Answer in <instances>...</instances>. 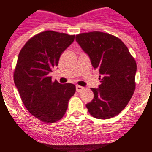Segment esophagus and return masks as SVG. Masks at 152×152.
I'll return each instance as SVG.
<instances>
[{"instance_id":"1","label":"esophagus","mask_w":152,"mask_h":152,"mask_svg":"<svg viewBox=\"0 0 152 152\" xmlns=\"http://www.w3.org/2000/svg\"><path fill=\"white\" fill-rule=\"evenodd\" d=\"M76 91H77V92H80V91H82L83 90H84V88H83V87L79 86V85H76Z\"/></svg>"}]
</instances>
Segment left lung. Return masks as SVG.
Wrapping results in <instances>:
<instances>
[{
  "instance_id": "8db88e82",
  "label": "left lung",
  "mask_w": 152,
  "mask_h": 152,
  "mask_svg": "<svg viewBox=\"0 0 152 152\" xmlns=\"http://www.w3.org/2000/svg\"><path fill=\"white\" fill-rule=\"evenodd\" d=\"M76 40L100 74L99 88H91L94 98L86 104L96 119L117 115L130 101L135 89L136 62L124 43L106 32H83Z\"/></svg>"
}]
</instances>
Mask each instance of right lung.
Returning a JSON list of instances; mask_svg holds the SVG:
<instances>
[{"label":"right lung","instance_id":"right-lung-1","mask_svg":"<svg viewBox=\"0 0 152 152\" xmlns=\"http://www.w3.org/2000/svg\"><path fill=\"white\" fill-rule=\"evenodd\" d=\"M74 39L75 35L48 30L30 38L19 53L13 73L15 85L25 107L42 122L61 120L76 92L74 84L53 82L49 76Z\"/></svg>","mask_w":152,"mask_h":152}]
</instances>
